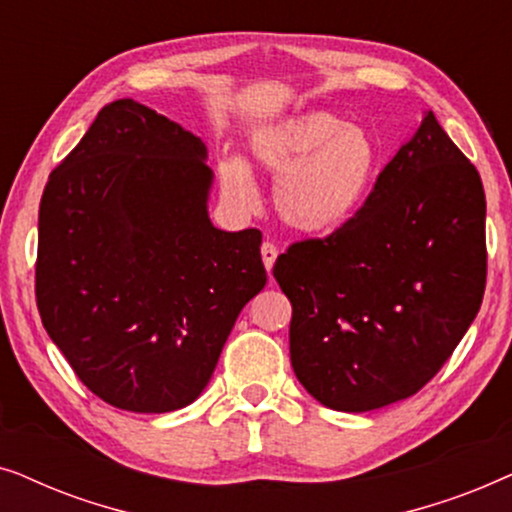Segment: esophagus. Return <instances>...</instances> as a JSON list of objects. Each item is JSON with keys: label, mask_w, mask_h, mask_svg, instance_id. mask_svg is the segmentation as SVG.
<instances>
[{"label": "esophagus", "mask_w": 512, "mask_h": 512, "mask_svg": "<svg viewBox=\"0 0 512 512\" xmlns=\"http://www.w3.org/2000/svg\"><path fill=\"white\" fill-rule=\"evenodd\" d=\"M277 247L272 242H263L261 244V256H263V265H265V270L268 272H272V265H275V261H277Z\"/></svg>", "instance_id": "esophagus-1"}]
</instances>
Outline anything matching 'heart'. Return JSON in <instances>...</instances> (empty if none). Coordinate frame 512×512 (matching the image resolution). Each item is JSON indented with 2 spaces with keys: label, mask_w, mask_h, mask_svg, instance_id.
I'll return each instance as SVG.
<instances>
[{
  "label": "heart",
  "mask_w": 512,
  "mask_h": 512,
  "mask_svg": "<svg viewBox=\"0 0 512 512\" xmlns=\"http://www.w3.org/2000/svg\"><path fill=\"white\" fill-rule=\"evenodd\" d=\"M251 156L275 174L277 214L300 233H328L363 207L382 170L373 135L331 111H305L254 132ZM223 195L242 209L256 205V186L237 158L219 163Z\"/></svg>",
  "instance_id": "heart-1"
}]
</instances>
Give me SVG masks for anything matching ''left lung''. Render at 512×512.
Listing matches in <instances>:
<instances>
[{"mask_svg":"<svg viewBox=\"0 0 512 512\" xmlns=\"http://www.w3.org/2000/svg\"><path fill=\"white\" fill-rule=\"evenodd\" d=\"M272 275L293 305V373L321 405L368 412L417 394L485 296L480 174L429 111L359 212L293 242Z\"/></svg>","mask_w":512,"mask_h":512,"instance_id":"obj_1","label":"left lung"}]
</instances>
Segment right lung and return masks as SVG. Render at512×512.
Wrapping results in <instances>:
<instances>
[{
    "label": "right lung",
    "instance_id": "1",
    "mask_svg": "<svg viewBox=\"0 0 512 512\" xmlns=\"http://www.w3.org/2000/svg\"><path fill=\"white\" fill-rule=\"evenodd\" d=\"M205 158L179 123L116 100L41 195V321L76 377L114 408L193 403L237 314L268 282L261 230L209 221Z\"/></svg>",
    "mask_w": 512,
    "mask_h": 512
}]
</instances>
